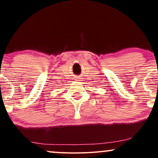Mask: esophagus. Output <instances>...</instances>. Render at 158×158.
<instances>
[{
    "mask_svg": "<svg viewBox=\"0 0 158 158\" xmlns=\"http://www.w3.org/2000/svg\"><path fill=\"white\" fill-rule=\"evenodd\" d=\"M76 81H81V79H79V78H77V79H75Z\"/></svg>",
    "mask_w": 158,
    "mask_h": 158,
    "instance_id": "esophagus-1",
    "label": "esophagus"
}]
</instances>
